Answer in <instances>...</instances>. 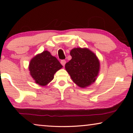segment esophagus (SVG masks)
I'll return each instance as SVG.
<instances>
[{
    "instance_id": "1",
    "label": "esophagus",
    "mask_w": 133,
    "mask_h": 133,
    "mask_svg": "<svg viewBox=\"0 0 133 133\" xmlns=\"http://www.w3.org/2000/svg\"><path fill=\"white\" fill-rule=\"evenodd\" d=\"M60 63H61V64H62V66H64V65H65V64H66V60H62L61 62H60Z\"/></svg>"
}]
</instances>
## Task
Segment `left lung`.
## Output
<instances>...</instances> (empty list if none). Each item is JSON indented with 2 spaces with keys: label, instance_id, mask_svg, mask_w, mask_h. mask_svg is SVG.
I'll return each instance as SVG.
<instances>
[{
  "label": "left lung",
  "instance_id": "1",
  "mask_svg": "<svg viewBox=\"0 0 133 133\" xmlns=\"http://www.w3.org/2000/svg\"><path fill=\"white\" fill-rule=\"evenodd\" d=\"M71 59L65 68L72 80L80 87L93 83L98 75L100 63L95 54L88 49L75 48L70 51Z\"/></svg>",
  "mask_w": 133,
  "mask_h": 133
}]
</instances>
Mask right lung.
I'll return each mask as SVG.
<instances>
[{
    "label": "right lung",
    "instance_id": "right-lung-1",
    "mask_svg": "<svg viewBox=\"0 0 133 133\" xmlns=\"http://www.w3.org/2000/svg\"><path fill=\"white\" fill-rule=\"evenodd\" d=\"M63 66L56 57L48 51H44L31 60L30 73L37 84L46 85L53 79L54 75Z\"/></svg>",
    "mask_w": 133,
    "mask_h": 133
}]
</instances>
